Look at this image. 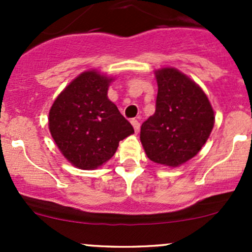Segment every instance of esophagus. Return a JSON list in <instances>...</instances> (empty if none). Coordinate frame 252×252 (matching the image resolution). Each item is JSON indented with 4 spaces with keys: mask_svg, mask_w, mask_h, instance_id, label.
<instances>
[{
    "mask_svg": "<svg viewBox=\"0 0 252 252\" xmlns=\"http://www.w3.org/2000/svg\"><path fill=\"white\" fill-rule=\"evenodd\" d=\"M130 123H131V126H133V128H134V130H135V133H138L139 129H140V123H139V121H136V119L133 118L130 121Z\"/></svg>",
    "mask_w": 252,
    "mask_h": 252,
    "instance_id": "esophagus-1",
    "label": "esophagus"
}]
</instances>
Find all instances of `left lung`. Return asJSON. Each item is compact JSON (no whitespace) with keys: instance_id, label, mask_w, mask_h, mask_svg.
Returning a JSON list of instances; mask_svg holds the SVG:
<instances>
[{"instance_id":"obj_1","label":"left lung","mask_w":252,"mask_h":252,"mask_svg":"<svg viewBox=\"0 0 252 252\" xmlns=\"http://www.w3.org/2000/svg\"><path fill=\"white\" fill-rule=\"evenodd\" d=\"M156 111L141 126L140 140L155 163L178 167L197 155L207 141L215 112L195 81L175 68L155 72Z\"/></svg>"}]
</instances>
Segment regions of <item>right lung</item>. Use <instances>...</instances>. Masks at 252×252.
Here are the masks:
<instances>
[{
  "label": "right lung",
  "mask_w": 252,
  "mask_h": 252,
  "mask_svg": "<svg viewBox=\"0 0 252 252\" xmlns=\"http://www.w3.org/2000/svg\"><path fill=\"white\" fill-rule=\"evenodd\" d=\"M113 78L81 73L57 96L48 128L63 156L80 169H95L116 154L119 141L134 133L107 96Z\"/></svg>",
  "instance_id": "obj_1"
}]
</instances>
